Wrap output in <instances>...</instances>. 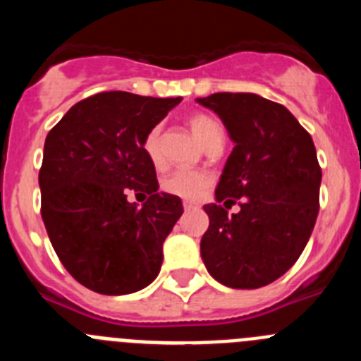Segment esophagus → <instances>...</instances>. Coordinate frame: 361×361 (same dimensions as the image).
Instances as JSON below:
<instances>
[{
    "mask_svg": "<svg viewBox=\"0 0 361 361\" xmlns=\"http://www.w3.org/2000/svg\"><path fill=\"white\" fill-rule=\"evenodd\" d=\"M183 206H184V209H186V212H190V209H197V208H199V204L191 202V200H184Z\"/></svg>",
    "mask_w": 361,
    "mask_h": 361,
    "instance_id": "34e87169",
    "label": "esophagus"
}]
</instances>
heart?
Masks as SVG:
<instances>
[{
    "mask_svg": "<svg viewBox=\"0 0 361 361\" xmlns=\"http://www.w3.org/2000/svg\"><path fill=\"white\" fill-rule=\"evenodd\" d=\"M188 124H190L191 132H193V135L199 139L202 146L213 141L220 133H224L222 132V126L212 116H206V114L191 116L188 119ZM142 152H145V155L153 166H161L162 149L161 128L159 126H153V128L148 130V133L145 135V141H142ZM209 184H212V178L204 171L177 170L162 180V191L168 193V195L178 197V199L195 200L202 195Z\"/></svg>",
    "mask_w": 361,
    "mask_h": 361,
    "instance_id": "heart-1",
    "label": "heart"
}]
</instances>
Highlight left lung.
I'll return each instance as SVG.
<instances>
[{"label": "left lung", "mask_w": 361, "mask_h": 361, "mask_svg": "<svg viewBox=\"0 0 361 361\" xmlns=\"http://www.w3.org/2000/svg\"><path fill=\"white\" fill-rule=\"evenodd\" d=\"M197 101L215 111L235 142L216 204L204 206V266L228 288H262L298 260L311 237L320 209L317 149L291 111L269 99L220 92ZM220 202H238L241 212L228 217Z\"/></svg>", "instance_id": "obj_1"}]
</instances>
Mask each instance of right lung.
Returning <instances> with one entry per match:
<instances>
[{
    "instance_id": "add662e5",
    "label": "right lung",
    "mask_w": 361,
    "mask_h": 361,
    "mask_svg": "<svg viewBox=\"0 0 361 361\" xmlns=\"http://www.w3.org/2000/svg\"><path fill=\"white\" fill-rule=\"evenodd\" d=\"M178 103L101 92L73 104L47 135L41 216L65 269L92 291L128 295L157 279L162 244L184 209L157 191L142 141ZM132 190L149 197L142 207L128 202Z\"/></svg>"
}]
</instances>
